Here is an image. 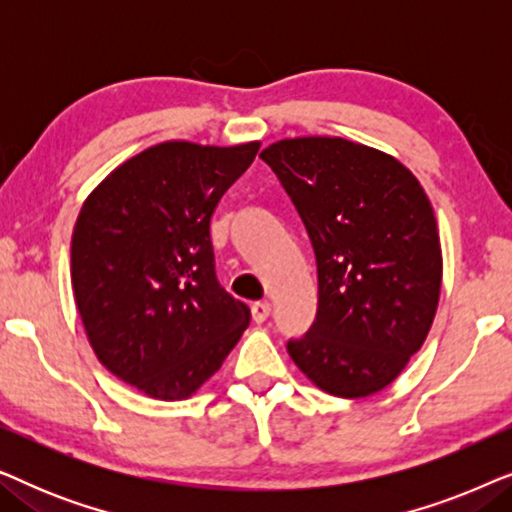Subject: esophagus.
Listing matches in <instances>:
<instances>
[{"label": "esophagus", "mask_w": 512, "mask_h": 512, "mask_svg": "<svg viewBox=\"0 0 512 512\" xmlns=\"http://www.w3.org/2000/svg\"><path fill=\"white\" fill-rule=\"evenodd\" d=\"M270 310H272V307H270L268 300H263V303H254V305H251V317H254L256 324H263V321L270 317Z\"/></svg>", "instance_id": "obj_1"}]
</instances>
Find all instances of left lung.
I'll use <instances>...</instances> for the list:
<instances>
[{
    "mask_svg": "<svg viewBox=\"0 0 512 512\" xmlns=\"http://www.w3.org/2000/svg\"><path fill=\"white\" fill-rule=\"evenodd\" d=\"M261 158L317 258V317L286 349L326 394H375L401 375L436 317L443 258L431 202L396 158L340 137L282 139Z\"/></svg>",
    "mask_w": 512,
    "mask_h": 512,
    "instance_id": "8db88e82",
    "label": "left lung"
}]
</instances>
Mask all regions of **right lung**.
Returning a JSON list of instances; mask_svg holds the SVG:
<instances>
[{
  "mask_svg": "<svg viewBox=\"0 0 512 512\" xmlns=\"http://www.w3.org/2000/svg\"><path fill=\"white\" fill-rule=\"evenodd\" d=\"M258 146H151L83 202L76 307L102 366L146 396H191L249 326V307L216 279L209 223Z\"/></svg>",
  "mask_w": 512,
  "mask_h": 512,
  "instance_id": "right-lung-1",
  "label": "right lung"
}]
</instances>
